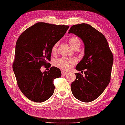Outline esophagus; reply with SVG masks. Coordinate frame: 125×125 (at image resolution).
<instances>
[{"label":"esophagus","mask_w":125,"mask_h":125,"mask_svg":"<svg viewBox=\"0 0 125 125\" xmlns=\"http://www.w3.org/2000/svg\"><path fill=\"white\" fill-rule=\"evenodd\" d=\"M61 72H62V75H66L68 74V72L64 71H62Z\"/></svg>","instance_id":"1"}]
</instances>
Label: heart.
Masks as SVG:
<instances>
[{
	"instance_id": "1",
	"label": "heart",
	"mask_w": 125,
	"mask_h": 125,
	"mask_svg": "<svg viewBox=\"0 0 125 125\" xmlns=\"http://www.w3.org/2000/svg\"><path fill=\"white\" fill-rule=\"evenodd\" d=\"M68 41L73 49L75 50H78L81 46V40L78 37L72 36L69 38ZM59 45V42H57L53 45L52 48H51V51L53 53L55 54L57 52ZM76 63V60L74 59L63 57L54 61V64L55 66L61 69L66 70L71 69Z\"/></svg>"
}]
</instances>
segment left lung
Instances as JSON below:
<instances>
[{"mask_svg": "<svg viewBox=\"0 0 125 125\" xmlns=\"http://www.w3.org/2000/svg\"><path fill=\"white\" fill-rule=\"evenodd\" d=\"M79 37L84 44V55L75 69L83 72L75 73L72 83V94L84 102L94 101L100 96L109 83L114 62L113 53L106 38L91 25L82 23L73 25L69 31Z\"/></svg>", "mask_w": 125, "mask_h": 125, "instance_id": "left-lung-1", "label": "left lung"}]
</instances>
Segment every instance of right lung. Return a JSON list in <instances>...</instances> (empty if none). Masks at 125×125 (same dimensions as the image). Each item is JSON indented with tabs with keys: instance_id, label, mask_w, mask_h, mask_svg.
I'll use <instances>...</instances> for the list:
<instances>
[{
	"instance_id": "obj_1",
	"label": "right lung",
	"mask_w": 125,
	"mask_h": 125,
	"mask_svg": "<svg viewBox=\"0 0 125 125\" xmlns=\"http://www.w3.org/2000/svg\"><path fill=\"white\" fill-rule=\"evenodd\" d=\"M69 28L38 22L23 32L17 40L12 69L19 88L30 100L42 102L53 94V81L61 76L60 70L52 66L49 71L42 72L41 68L49 63L52 46Z\"/></svg>"
}]
</instances>
